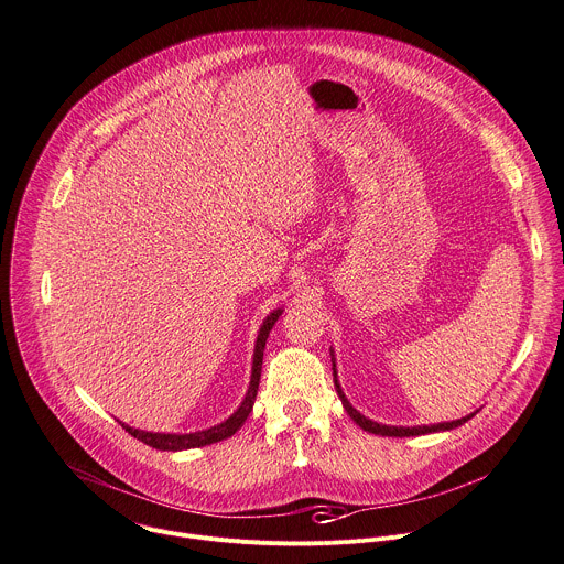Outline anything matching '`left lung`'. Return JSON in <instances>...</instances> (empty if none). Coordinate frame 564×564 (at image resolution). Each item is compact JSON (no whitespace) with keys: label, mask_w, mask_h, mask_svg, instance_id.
Listing matches in <instances>:
<instances>
[{"label":"left lung","mask_w":564,"mask_h":564,"mask_svg":"<svg viewBox=\"0 0 564 564\" xmlns=\"http://www.w3.org/2000/svg\"><path fill=\"white\" fill-rule=\"evenodd\" d=\"M334 386H336V392H338V397H340V401H343V408H345V412L351 416V421L358 425V427H362L365 432H369V434H381V436H421V434H432V432H443V430H454V427H458V425H463V423H467L474 414H469V416H465V419H458V421H452V423H441V425H421V427H390V425H379V423H373V421H369V419H365L362 414H358L351 405H349V401L345 399V394L340 392V386H338V381H336V367H334Z\"/></svg>","instance_id":"obj_1"}]
</instances>
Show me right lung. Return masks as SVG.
<instances>
[{"label": "right lung", "instance_id": "right-lung-1", "mask_svg": "<svg viewBox=\"0 0 564 564\" xmlns=\"http://www.w3.org/2000/svg\"><path fill=\"white\" fill-rule=\"evenodd\" d=\"M281 310L272 312L263 325H261V332H259V338H257V349H254V365H252V381H250V390H248V397L246 401L241 403V408L221 425L213 427V430H206V432H197V434H150V432H141V430H132L128 425L121 423V427L134 436L137 441L154 447V449H163V452H178V449H193V447H204V445H213V443H219L224 438H230L243 423L246 419L250 416L252 412V405H254V399H257V390H259V381H261V365H263V349H265V340H268V334L272 329V325L276 323Z\"/></svg>", "mask_w": 564, "mask_h": 564}]
</instances>
